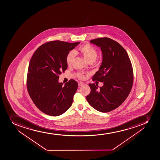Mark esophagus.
I'll return each instance as SVG.
<instances>
[{
  "mask_svg": "<svg viewBox=\"0 0 160 160\" xmlns=\"http://www.w3.org/2000/svg\"><path fill=\"white\" fill-rule=\"evenodd\" d=\"M78 85H79V87H81V86H83L84 83L82 82H78Z\"/></svg>",
  "mask_w": 160,
  "mask_h": 160,
  "instance_id": "obj_1",
  "label": "esophagus"
}]
</instances>
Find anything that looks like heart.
<instances>
[{
	"label": "heart",
	"instance_id": "obj_1",
	"mask_svg": "<svg viewBox=\"0 0 160 160\" xmlns=\"http://www.w3.org/2000/svg\"><path fill=\"white\" fill-rule=\"evenodd\" d=\"M75 53L80 54L88 62L91 63L92 65L95 62V60L98 56V52L96 48L89 44H86L80 46L77 51L75 52ZM74 57L75 54L73 52H70L67 54L66 62L68 66H71L72 64ZM78 76L80 78H82L83 77L81 73H79Z\"/></svg>",
	"mask_w": 160,
	"mask_h": 160
}]
</instances>
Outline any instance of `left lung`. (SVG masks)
<instances>
[{
	"instance_id": "obj_1",
	"label": "left lung",
	"mask_w": 160,
	"mask_h": 160,
	"mask_svg": "<svg viewBox=\"0 0 160 160\" xmlns=\"http://www.w3.org/2000/svg\"><path fill=\"white\" fill-rule=\"evenodd\" d=\"M90 42L101 49L102 62L92 80L103 82V86L89 83L91 92L87 100L97 111L108 112L120 106L130 92L133 81L132 65L126 51L117 42L108 38Z\"/></svg>"
}]
</instances>
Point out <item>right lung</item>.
Instances as JSON below:
<instances>
[{"label":"right lung","mask_w":160,"mask_h":160,"mask_svg":"<svg viewBox=\"0 0 160 160\" xmlns=\"http://www.w3.org/2000/svg\"><path fill=\"white\" fill-rule=\"evenodd\" d=\"M80 42H49L35 51L29 63L27 88L38 109L52 116L60 115L72 105L78 84L73 79L59 82V74L67 69L66 57Z\"/></svg>","instance_id":"1"}]
</instances>
